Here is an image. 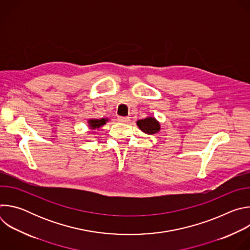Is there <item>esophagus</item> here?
<instances>
[{
    "mask_svg": "<svg viewBox=\"0 0 250 250\" xmlns=\"http://www.w3.org/2000/svg\"><path fill=\"white\" fill-rule=\"evenodd\" d=\"M129 120V117H118V121L120 123H127Z\"/></svg>",
    "mask_w": 250,
    "mask_h": 250,
    "instance_id": "34e87169",
    "label": "esophagus"
}]
</instances>
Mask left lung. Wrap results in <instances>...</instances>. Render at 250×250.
<instances>
[{
  "label": "left lung",
  "mask_w": 250,
  "mask_h": 250,
  "mask_svg": "<svg viewBox=\"0 0 250 250\" xmlns=\"http://www.w3.org/2000/svg\"><path fill=\"white\" fill-rule=\"evenodd\" d=\"M137 126L148 134H154L160 131V123L154 117H147L146 119H141L136 121Z\"/></svg>",
  "instance_id": "8db88e82"
}]
</instances>
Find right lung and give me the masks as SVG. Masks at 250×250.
<instances>
[{
  "instance_id": "1",
  "label": "right lung",
  "mask_w": 250,
  "mask_h": 250,
  "mask_svg": "<svg viewBox=\"0 0 250 250\" xmlns=\"http://www.w3.org/2000/svg\"><path fill=\"white\" fill-rule=\"evenodd\" d=\"M110 120L109 119H90L88 120V126L91 130H96L101 128L103 125H104ZM91 132V131H90Z\"/></svg>"
}]
</instances>
